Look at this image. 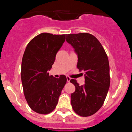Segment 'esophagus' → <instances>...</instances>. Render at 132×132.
<instances>
[{
    "label": "esophagus",
    "instance_id": "esophagus-1",
    "mask_svg": "<svg viewBox=\"0 0 132 132\" xmlns=\"http://www.w3.org/2000/svg\"><path fill=\"white\" fill-rule=\"evenodd\" d=\"M71 78H70L69 77H68V76L67 77V82H70V80H71Z\"/></svg>",
    "mask_w": 132,
    "mask_h": 132
}]
</instances>
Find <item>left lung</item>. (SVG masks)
<instances>
[{"label": "left lung", "instance_id": "obj_1", "mask_svg": "<svg viewBox=\"0 0 132 132\" xmlns=\"http://www.w3.org/2000/svg\"><path fill=\"white\" fill-rule=\"evenodd\" d=\"M66 41L77 55V68L85 72L84 85L80 86L75 79L70 80L75 86L71 94L72 108L79 116H90L102 107L109 89L108 57L100 42L90 34H68Z\"/></svg>", "mask_w": 132, "mask_h": 132}]
</instances>
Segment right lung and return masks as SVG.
Instances as JSON below:
<instances>
[{
  "label": "right lung",
  "mask_w": 132,
  "mask_h": 132,
  "mask_svg": "<svg viewBox=\"0 0 132 132\" xmlns=\"http://www.w3.org/2000/svg\"><path fill=\"white\" fill-rule=\"evenodd\" d=\"M65 37L40 34L28 43L23 55L21 79L24 96L30 108L38 114H47L55 108L67 82L65 75L55 78L47 73Z\"/></svg>",
  "instance_id": "add662e5"
}]
</instances>
